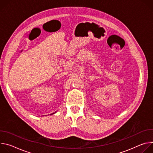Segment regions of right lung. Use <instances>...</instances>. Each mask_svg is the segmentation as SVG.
I'll use <instances>...</instances> for the list:
<instances>
[{
  "mask_svg": "<svg viewBox=\"0 0 153 153\" xmlns=\"http://www.w3.org/2000/svg\"><path fill=\"white\" fill-rule=\"evenodd\" d=\"M55 113H56V112H55ZM54 114V113H52V114H50V115H52V114Z\"/></svg>",
  "mask_w": 153,
  "mask_h": 153,
  "instance_id": "right-lung-1",
  "label": "right lung"
}]
</instances>
